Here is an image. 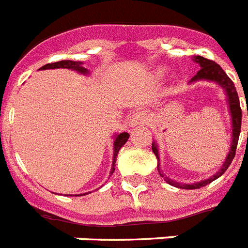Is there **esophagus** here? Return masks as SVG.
<instances>
[{
    "mask_svg": "<svg viewBox=\"0 0 248 248\" xmlns=\"http://www.w3.org/2000/svg\"><path fill=\"white\" fill-rule=\"evenodd\" d=\"M146 115L142 111L134 112L130 118V125H139V124H144L146 123Z\"/></svg>",
    "mask_w": 248,
    "mask_h": 248,
    "instance_id": "34e87169",
    "label": "esophagus"
}]
</instances>
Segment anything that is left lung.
Instances as JSON below:
<instances>
[{
  "mask_svg": "<svg viewBox=\"0 0 248 248\" xmlns=\"http://www.w3.org/2000/svg\"><path fill=\"white\" fill-rule=\"evenodd\" d=\"M195 62L199 63L202 68L198 71L195 76L190 82H195L198 79H209V81H214V82L219 83L223 89L226 90L227 97H228V102H230V109L231 114H232V126H233V133H232V144H231V151L227 156L226 161L223 163V167L216 173L214 176H212L210 179L204 180L202 183L191 184V185H183V184L175 183L169 177H166V181L170 185L175 186V187H180V189H200L202 186L208 185L212 181L217 180L219 176H222L223 173L226 172V170L230 167V165L232 163L233 158L236 156V149H237V143H238L239 133H241V122H242V110H241V106H239V99L238 93L236 91V87H234V83L232 82V79L226 75V72L223 71V68L220 67L218 63H216L214 61H210V59H206L204 57H200V55H196ZM248 115V111H247ZM152 151L153 153L156 155L157 159L159 161L158 157V149L155 143H152ZM157 170L159 171V165H157ZM159 175L163 176L162 173L159 172Z\"/></svg>",
  "mask_w": 248,
  "mask_h": 248,
  "instance_id": "left-lung-1",
  "label": "left lung"
}]
</instances>
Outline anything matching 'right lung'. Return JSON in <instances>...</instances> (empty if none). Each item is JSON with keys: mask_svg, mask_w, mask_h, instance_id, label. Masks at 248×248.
Listing matches in <instances>:
<instances>
[{"mask_svg": "<svg viewBox=\"0 0 248 248\" xmlns=\"http://www.w3.org/2000/svg\"><path fill=\"white\" fill-rule=\"evenodd\" d=\"M54 69V68H68V69H75L77 72L81 73H87V69L83 68L82 63L79 62H73V61H59V62L55 63H48V64L43 65L40 69ZM129 138V134L126 132H123L120 134H116L115 142H114V161H112V167L111 171H110V175H111L114 171H115V162H116V156L119 153V149L122 148L124 144L126 143Z\"/></svg>", "mask_w": 248, "mask_h": 248, "instance_id": "obj_1", "label": "right lung"}]
</instances>
